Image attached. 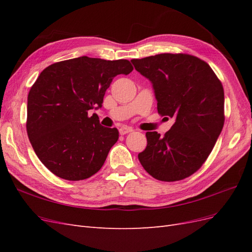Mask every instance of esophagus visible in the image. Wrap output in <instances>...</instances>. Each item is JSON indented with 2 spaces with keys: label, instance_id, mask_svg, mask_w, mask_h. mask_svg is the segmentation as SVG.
<instances>
[{
  "label": "esophagus",
  "instance_id": "1",
  "mask_svg": "<svg viewBox=\"0 0 252 252\" xmlns=\"http://www.w3.org/2000/svg\"><path fill=\"white\" fill-rule=\"evenodd\" d=\"M119 131H120L121 134H126V133H129V132H132L133 129H132L131 127L123 126V127H121V128L119 129Z\"/></svg>",
  "mask_w": 252,
  "mask_h": 252
}]
</instances>
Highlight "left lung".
Instances as JSON below:
<instances>
[{
  "instance_id": "1",
  "label": "left lung",
  "mask_w": 252,
  "mask_h": 252,
  "mask_svg": "<svg viewBox=\"0 0 252 252\" xmlns=\"http://www.w3.org/2000/svg\"><path fill=\"white\" fill-rule=\"evenodd\" d=\"M131 63L151 82L158 112L175 120L164 136L146 132L140 162L157 180L185 179L200 169L223 129L222 83L207 63L185 53H161Z\"/></svg>"
}]
</instances>
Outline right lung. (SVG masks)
<instances>
[{"label": "right lung", "instance_id": "1", "mask_svg": "<svg viewBox=\"0 0 252 252\" xmlns=\"http://www.w3.org/2000/svg\"><path fill=\"white\" fill-rule=\"evenodd\" d=\"M127 60L80 57L55 63L41 72L27 98V134L40 161L68 181L90 178L102 168L119 139L95 113L113 78L129 74Z\"/></svg>", "mask_w": 252, "mask_h": 252}]
</instances>
